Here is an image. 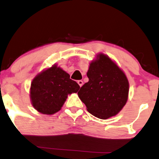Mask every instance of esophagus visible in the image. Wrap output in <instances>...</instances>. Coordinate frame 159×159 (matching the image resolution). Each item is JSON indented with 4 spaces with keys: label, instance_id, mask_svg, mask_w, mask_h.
<instances>
[{
    "label": "esophagus",
    "instance_id": "esophagus-1",
    "mask_svg": "<svg viewBox=\"0 0 159 159\" xmlns=\"http://www.w3.org/2000/svg\"><path fill=\"white\" fill-rule=\"evenodd\" d=\"M78 85L80 86V87H81L82 86H83V84H84V82L81 81V80H79V81H78Z\"/></svg>",
    "mask_w": 159,
    "mask_h": 159
}]
</instances>
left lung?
<instances>
[{"label": "left lung", "mask_w": 159, "mask_h": 159, "mask_svg": "<svg viewBox=\"0 0 159 159\" xmlns=\"http://www.w3.org/2000/svg\"><path fill=\"white\" fill-rule=\"evenodd\" d=\"M89 81L78 95L89 113L100 119L117 115L125 106L129 84L122 69L103 53H99L89 63Z\"/></svg>", "instance_id": "1"}]
</instances>
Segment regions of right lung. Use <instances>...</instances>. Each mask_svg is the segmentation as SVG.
<instances>
[{"instance_id": "obj_1", "label": "right lung", "mask_w": 159, "mask_h": 159, "mask_svg": "<svg viewBox=\"0 0 159 159\" xmlns=\"http://www.w3.org/2000/svg\"><path fill=\"white\" fill-rule=\"evenodd\" d=\"M79 89L67 72L54 64L40 72L32 81L31 104L39 113L53 115L60 111L68 95L76 93Z\"/></svg>"}]
</instances>
